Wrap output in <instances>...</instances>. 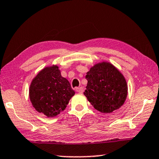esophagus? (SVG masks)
<instances>
[{"label":"esophagus","mask_w":159,"mask_h":159,"mask_svg":"<svg viewBox=\"0 0 159 159\" xmlns=\"http://www.w3.org/2000/svg\"><path fill=\"white\" fill-rule=\"evenodd\" d=\"M76 91L79 93H83V87L76 88Z\"/></svg>","instance_id":"obj_1"}]
</instances>
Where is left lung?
<instances>
[{
  "label": "left lung",
  "instance_id": "left-lung-1",
  "mask_svg": "<svg viewBox=\"0 0 159 159\" xmlns=\"http://www.w3.org/2000/svg\"><path fill=\"white\" fill-rule=\"evenodd\" d=\"M84 95L94 108L104 114L119 109L128 95V85L123 75L109 62L102 61L87 72Z\"/></svg>",
  "mask_w": 159,
  "mask_h": 159
}]
</instances>
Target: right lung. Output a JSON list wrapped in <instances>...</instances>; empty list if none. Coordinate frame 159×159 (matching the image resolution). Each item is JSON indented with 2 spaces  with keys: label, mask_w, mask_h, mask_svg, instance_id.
<instances>
[{
  "label": "right lung",
  "mask_w": 159,
  "mask_h": 159,
  "mask_svg": "<svg viewBox=\"0 0 159 159\" xmlns=\"http://www.w3.org/2000/svg\"><path fill=\"white\" fill-rule=\"evenodd\" d=\"M75 92L69 80L61 76L57 65L45 67L32 80L29 98L38 112L49 118L64 111Z\"/></svg>",
  "instance_id": "obj_1"
}]
</instances>
